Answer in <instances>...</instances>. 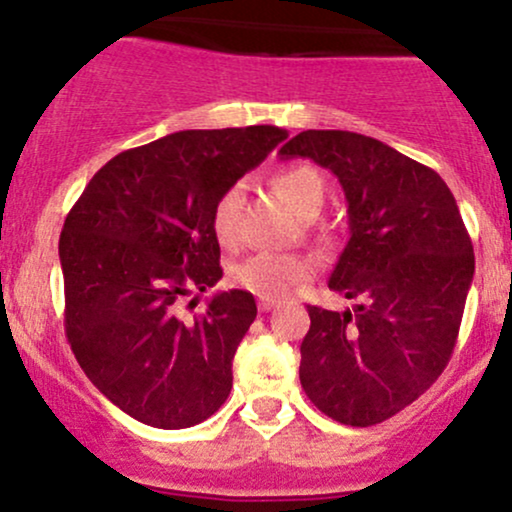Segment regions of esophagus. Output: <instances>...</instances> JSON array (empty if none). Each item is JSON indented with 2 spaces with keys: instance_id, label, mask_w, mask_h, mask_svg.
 Returning <instances> with one entry per match:
<instances>
[{
  "instance_id": "esophagus-1",
  "label": "esophagus",
  "mask_w": 512,
  "mask_h": 512,
  "mask_svg": "<svg viewBox=\"0 0 512 512\" xmlns=\"http://www.w3.org/2000/svg\"><path fill=\"white\" fill-rule=\"evenodd\" d=\"M257 305H260L262 313H269V310L276 308V301H267V298H260V303H257Z\"/></svg>"
}]
</instances>
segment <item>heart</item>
<instances>
[{
	"label": "heart",
	"mask_w": 512,
	"mask_h": 512,
	"mask_svg": "<svg viewBox=\"0 0 512 512\" xmlns=\"http://www.w3.org/2000/svg\"><path fill=\"white\" fill-rule=\"evenodd\" d=\"M274 190L289 204V209L301 219H315L325 204L327 187L322 175L313 166H289L281 168L272 180ZM238 204L240 187H228L223 195L216 199L214 211H211V228L223 245L236 243L238 236ZM231 284L240 291H248L257 298L267 301H281L296 289L298 284L313 276V262L303 255L293 252H257V255L245 257L231 267Z\"/></svg>",
	"instance_id": "1"
}]
</instances>
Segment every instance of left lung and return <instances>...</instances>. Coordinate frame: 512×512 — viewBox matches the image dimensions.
<instances>
[{
  "instance_id": "1",
  "label": "left lung",
  "mask_w": 512,
  "mask_h": 512,
  "mask_svg": "<svg viewBox=\"0 0 512 512\" xmlns=\"http://www.w3.org/2000/svg\"><path fill=\"white\" fill-rule=\"evenodd\" d=\"M279 154L332 170L349 202L351 238L330 289L358 305H308L301 385L339 424H380L448 366L474 276L472 240L436 170L378 139L308 129Z\"/></svg>"
}]
</instances>
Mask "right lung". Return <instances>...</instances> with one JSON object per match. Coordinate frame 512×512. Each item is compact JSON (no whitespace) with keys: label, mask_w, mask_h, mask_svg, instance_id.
<instances>
[{"label":"right lung","mask_w":512,"mask_h":512,"mask_svg":"<svg viewBox=\"0 0 512 512\" xmlns=\"http://www.w3.org/2000/svg\"><path fill=\"white\" fill-rule=\"evenodd\" d=\"M289 132L185 129L110 158L64 219V330L93 385L154 428L202 424L233 387V356L257 317L221 291L195 320L180 301L223 276L211 211Z\"/></svg>","instance_id":"obj_1"}]
</instances>
